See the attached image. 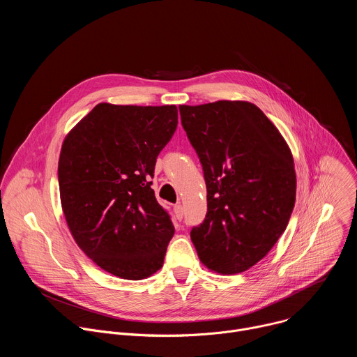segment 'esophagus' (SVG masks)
<instances>
[{"instance_id":"obj_1","label":"esophagus","mask_w":357,"mask_h":357,"mask_svg":"<svg viewBox=\"0 0 357 357\" xmlns=\"http://www.w3.org/2000/svg\"><path fill=\"white\" fill-rule=\"evenodd\" d=\"M174 211H175L176 218H178L179 220H182V218H183V206H182V205H176V206L174 208Z\"/></svg>"}]
</instances>
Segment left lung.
Instances as JSON below:
<instances>
[{"label":"left lung","mask_w":357,"mask_h":357,"mask_svg":"<svg viewBox=\"0 0 357 357\" xmlns=\"http://www.w3.org/2000/svg\"><path fill=\"white\" fill-rule=\"evenodd\" d=\"M179 113L208 189V213L192 229V243L209 270L243 273L267 256L289 222L296 193L291 149L248 101L179 106Z\"/></svg>","instance_id":"left-lung-1"}]
</instances>
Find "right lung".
<instances>
[{
	"label": "right lung",
	"instance_id": "add662e5",
	"mask_svg": "<svg viewBox=\"0 0 357 357\" xmlns=\"http://www.w3.org/2000/svg\"><path fill=\"white\" fill-rule=\"evenodd\" d=\"M176 126V106L100 103L62 144L68 227L86 256L116 277L144 280L164 264L175 227L149 178Z\"/></svg>",
	"mask_w": 357,
	"mask_h": 357
}]
</instances>
